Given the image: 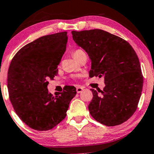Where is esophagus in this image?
Here are the masks:
<instances>
[{
	"instance_id": "esophagus-1",
	"label": "esophagus",
	"mask_w": 154,
	"mask_h": 154,
	"mask_svg": "<svg viewBox=\"0 0 154 154\" xmlns=\"http://www.w3.org/2000/svg\"><path fill=\"white\" fill-rule=\"evenodd\" d=\"M83 90H84V88L80 87V86H78V87H77V89H76V91H77V93H80L81 92L83 91Z\"/></svg>"
}]
</instances>
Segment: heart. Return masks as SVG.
<instances>
[{"instance_id":"1","label":"heart","mask_w":154,"mask_h":154,"mask_svg":"<svg viewBox=\"0 0 154 154\" xmlns=\"http://www.w3.org/2000/svg\"><path fill=\"white\" fill-rule=\"evenodd\" d=\"M84 54H85L84 51H83L82 50H81V49H77V50H75L73 52V56L76 60L79 59V58H80L81 56Z\"/></svg>"}]
</instances>
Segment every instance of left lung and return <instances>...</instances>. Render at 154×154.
Returning a JSON list of instances; mask_svg holds the SVG:
<instances>
[{"instance_id": "obj_1", "label": "left lung", "mask_w": 154, "mask_h": 154, "mask_svg": "<svg viewBox=\"0 0 154 154\" xmlns=\"http://www.w3.org/2000/svg\"><path fill=\"white\" fill-rule=\"evenodd\" d=\"M72 34L91 60L90 76L104 77L103 91L91 89L90 114L106 126L121 125L133 115L142 93L143 77L135 51L128 41L102 29Z\"/></svg>"}]
</instances>
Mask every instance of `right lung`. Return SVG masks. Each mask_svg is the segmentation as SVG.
Returning <instances> with one entry per match:
<instances>
[{
	"label": "right lung",
	"instance_id": "right-lung-1",
	"mask_svg": "<svg viewBox=\"0 0 154 154\" xmlns=\"http://www.w3.org/2000/svg\"><path fill=\"white\" fill-rule=\"evenodd\" d=\"M67 40L66 32L40 37L22 47L11 62L7 79L11 103L20 119L33 130L56 127L66 117L77 94L74 86H65L55 96L47 88L48 80L58 75Z\"/></svg>",
	"mask_w": 154,
	"mask_h": 154
}]
</instances>
